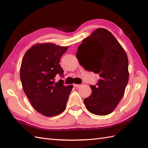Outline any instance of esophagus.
Returning <instances> with one entry per match:
<instances>
[{
    "mask_svg": "<svg viewBox=\"0 0 148 148\" xmlns=\"http://www.w3.org/2000/svg\"><path fill=\"white\" fill-rule=\"evenodd\" d=\"M81 86V84H74V86L77 88H79Z\"/></svg>",
    "mask_w": 148,
    "mask_h": 148,
    "instance_id": "obj_1",
    "label": "esophagus"
}]
</instances>
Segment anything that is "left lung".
<instances>
[{
	"label": "left lung",
	"mask_w": 148,
	"mask_h": 148,
	"mask_svg": "<svg viewBox=\"0 0 148 148\" xmlns=\"http://www.w3.org/2000/svg\"><path fill=\"white\" fill-rule=\"evenodd\" d=\"M82 42L76 53L79 64L99 76L96 85H90L92 93L84 103L92 114H109L118 106L127 85V55L114 36L102 28L93 31Z\"/></svg>",
	"instance_id": "obj_1"
}]
</instances>
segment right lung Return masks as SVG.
<instances>
[{
	"mask_svg": "<svg viewBox=\"0 0 148 148\" xmlns=\"http://www.w3.org/2000/svg\"><path fill=\"white\" fill-rule=\"evenodd\" d=\"M67 49L52 43L37 44L22 60L20 79L24 92L33 108L48 117L64 111L73 88L64 86L62 79L55 82L56 76H64L59 62Z\"/></svg>",
	"mask_w": 148,
	"mask_h": 148,
	"instance_id": "right-lung-1",
	"label": "right lung"
}]
</instances>
